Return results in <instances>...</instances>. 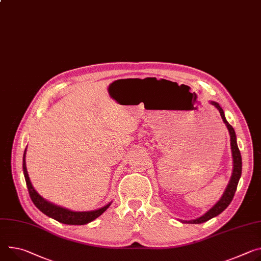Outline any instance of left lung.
I'll return each instance as SVG.
<instances>
[{
    "mask_svg": "<svg viewBox=\"0 0 261 261\" xmlns=\"http://www.w3.org/2000/svg\"><path fill=\"white\" fill-rule=\"evenodd\" d=\"M210 104L215 106L220 114L222 120L224 122V124L226 125L228 131H229V135H230V146H231V151H232V158H233V170H232V175L230 178V181L225 189V192L223 194V196L221 197V199L213 205L207 212H205L203 216H201L198 219L195 220H191V221H182L181 223H188V224H201V223H205L207 221H209L212 218H216L229 206V204L231 203L234 194L236 192V188H238V184L239 181L241 179L242 176V155L238 146V143H236V134L235 131L233 129V127L227 122L226 117H225V113L224 110L222 109V107L220 106L219 103L215 102V101H210Z\"/></svg>",
    "mask_w": 261,
    "mask_h": 261,
    "instance_id": "left-lung-1",
    "label": "left lung"
}]
</instances>
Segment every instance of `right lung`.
<instances>
[{"instance_id":"obj_1","label":"right lung","mask_w":261,"mask_h":261,"mask_svg":"<svg viewBox=\"0 0 261 261\" xmlns=\"http://www.w3.org/2000/svg\"><path fill=\"white\" fill-rule=\"evenodd\" d=\"M26 153H27V148L25 149V152H23V157H22V171H23V176H25V180L27 183V187L29 191L30 198L34 205L42 212L45 216H48L49 218H52L62 224L66 225H85L88 224L92 221L99 218L103 212L107 210V208L111 205L112 201L106 204L105 206L96 209V210H90V211H73L69 210L67 208H63L61 206L55 205L52 202H49L48 200H45L42 198L36 191L34 189L28 172L26 168Z\"/></svg>"}]
</instances>
